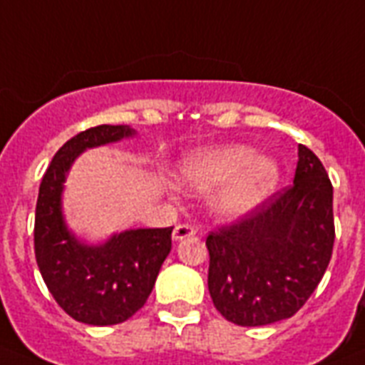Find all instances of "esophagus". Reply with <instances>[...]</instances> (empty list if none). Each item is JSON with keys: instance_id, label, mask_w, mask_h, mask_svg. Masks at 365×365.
<instances>
[{"instance_id": "esophagus-1", "label": "esophagus", "mask_w": 365, "mask_h": 365, "mask_svg": "<svg viewBox=\"0 0 365 365\" xmlns=\"http://www.w3.org/2000/svg\"><path fill=\"white\" fill-rule=\"evenodd\" d=\"M195 235V229L189 225V223H180L174 227L172 231V239L174 240H183V239H189V237H193Z\"/></svg>"}]
</instances>
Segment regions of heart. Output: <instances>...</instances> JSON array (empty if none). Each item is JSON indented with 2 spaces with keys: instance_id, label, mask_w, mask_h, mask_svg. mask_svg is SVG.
<instances>
[{
  "instance_id": "b5f03b06",
  "label": "heart",
  "mask_w": 365,
  "mask_h": 365,
  "mask_svg": "<svg viewBox=\"0 0 365 365\" xmlns=\"http://www.w3.org/2000/svg\"><path fill=\"white\" fill-rule=\"evenodd\" d=\"M180 182L210 191V208L223 220H239L263 205L278 183V163L246 143H220L197 149L178 166Z\"/></svg>"
}]
</instances>
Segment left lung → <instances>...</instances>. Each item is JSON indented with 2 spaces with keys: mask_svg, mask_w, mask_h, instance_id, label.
<instances>
[{
  "mask_svg": "<svg viewBox=\"0 0 365 365\" xmlns=\"http://www.w3.org/2000/svg\"><path fill=\"white\" fill-rule=\"evenodd\" d=\"M297 157L294 185L206 239L210 297L237 326L294 317L331 259L334 187L311 149L299 145Z\"/></svg>",
  "mask_w": 365,
  "mask_h": 365,
  "instance_id": "obj_1",
  "label": "left lung"
}]
</instances>
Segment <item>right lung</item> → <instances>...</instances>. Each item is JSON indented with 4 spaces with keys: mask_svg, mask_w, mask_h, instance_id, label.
I'll use <instances>...</instances> for the list:
<instances>
[{
    "mask_svg": "<svg viewBox=\"0 0 365 365\" xmlns=\"http://www.w3.org/2000/svg\"><path fill=\"white\" fill-rule=\"evenodd\" d=\"M134 136L128 125L79 132L56 151L39 185L34 227L37 267L56 303L77 322L113 326L128 320L148 301L170 254L172 227L126 229L91 244L66 223L62 195L77 157Z\"/></svg>",
    "mask_w": 365,
    "mask_h": 365,
    "instance_id": "add662e5",
    "label": "right lung"
}]
</instances>
